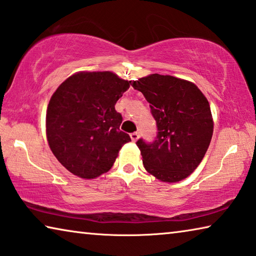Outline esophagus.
<instances>
[{
	"mask_svg": "<svg viewBox=\"0 0 256 256\" xmlns=\"http://www.w3.org/2000/svg\"><path fill=\"white\" fill-rule=\"evenodd\" d=\"M138 137H140V135H138V132H132L130 134V138L132 142H136L138 140Z\"/></svg>",
	"mask_w": 256,
	"mask_h": 256,
	"instance_id": "1",
	"label": "esophagus"
}]
</instances>
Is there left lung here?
<instances>
[{
    "mask_svg": "<svg viewBox=\"0 0 256 256\" xmlns=\"http://www.w3.org/2000/svg\"><path fill=\"white\" fill-rule=\"evenodd\" d=\"M129 84L143 93L156 122V140L136 142L145 169L161 182L185 179L203 160L212 138L206 98L192 82L172 76L153 74Z\"/></svg>",
    "mask_w": 256,
    "mask_h": 256,
    "instance_id": "obj_1",
    "label": "left lung"
}]
</instances>
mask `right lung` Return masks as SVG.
Instances as JSON below:
<instances>
[{
  "instance_id": "obj_1",
  "label": "right lung",
  "mask_w": 256,
  "mask_h": 256,
  "mask_svg": "<svg viewBox=\"0 0 256 256\" xmlns=\"http://www.w3.org/2000/svg\"><path fill=\"white\" fill-rule=\"evenodd\" d=\"M129 82L108 71L78 72L58 87L46 111L50 148L66 170L93 179L112 168L130 142L120 130L122 116L114 106Z\"/></svg>"
}]
</instances>
